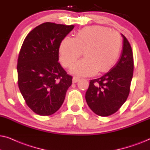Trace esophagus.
Instances as JSON below:
<instances>
[{"instance_id":"obj_1","label":"esophagus","mask_w":150,"mask_h":150,"mask_svg":"<svg viewBox=\"0 0 150 150\" xmlns=\"http://www.w3.org/2000/svg\"><path fill=\"white\" fill-rule=\"evenodd\" d=\"M80 80V78L79 77H78V76H74V77H73V80H72V82L74 83H77L78 81H79Z\"/></svg>"}]
</instances>
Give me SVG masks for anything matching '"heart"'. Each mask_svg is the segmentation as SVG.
<instances>
[{
    "label": "heart",
    "instance_id": "obj_1",
    "mask_svg": "<svg viewBox=\"0 0 150 150\" xmlns=\"http://www.w3.org/2000/svg\"><path fill=\"white\" fill-rule=\"evenodd\" d=\"M122 47L121 35L101 26L83 28L74 39L65 38L59 47L60 60L65 67H71L83 54L85 58L76 63L71 72L89 76L108 70L115 64Z\"/></svg>",
    "mask_w": 150,
    "mask_h": 150
}]
</instances>
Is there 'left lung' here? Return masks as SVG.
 Here are the masks:
<instances>
[{"label":"left lung","instance_id":"8db88e82","mask_svg":"<svg viewBox=\"0 0 150 150\" xmlns=\"http://www.w3.org/2000/svg\"><path fill=\"white\" fill-rule=\"evenodd\" d=\"M122 36L124 46L120 61L102 77L91 80L86 92L88 106L99 116H109L116 112L130 93L134 59L130 42Z\"/></svg>","mask_w":150,"mask_h":150}]
</instances>
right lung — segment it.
I'll return each mask as SVG.
<instances>
[{
    "label": "right lung",
    "mask_w": 150,
    "mask_h": 150,
    "mask_svg": "<svg viewBox=\"0 0 150 150\" xmlns=\"http://www.w3.org/2000/svg\"><path fill=\"white\" fill-rule=\"evenodd\" d=\"M74 25L45 22L27 35L18 59V87L28 107L36 114L48 116L64 102L72 83L59 61L61 43Z\"/></svg>",
    "instance_id": "obj_1"
}]
</instances>
